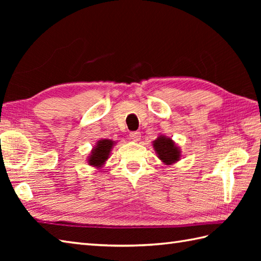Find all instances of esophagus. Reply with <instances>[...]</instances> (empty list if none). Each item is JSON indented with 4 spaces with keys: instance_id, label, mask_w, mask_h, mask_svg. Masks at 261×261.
<instances>
[{
    "instance_id": "1",
    "label": "esophagus",
    "mask_w": 261,
    "mask_h": 261,
    "mask_svg": "<svg viewBox=\"0 0 261 261\" xmlns=\"http://www.w3.org/2000/svg\"><path fill=\"white\" fill-rule=\"evenodd\" d=\"M130 137L134 141H139L141 138V134L139 131H132V132H130Z\"/></svg>"
}]
</instances>
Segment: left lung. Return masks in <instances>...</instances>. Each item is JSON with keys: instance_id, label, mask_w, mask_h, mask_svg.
<instances>
[{"instance_id": "left-lung-1", "label": "left lung", "mask_w": 261, "mask_h": 261, "mask_svg": "<svg viewBox=\"0 0 261 261\" xmlns=\"http://www.w3.org/2000/svg\"><path fill=\"white\" fill-rule=\"evenodd\" d=\"M152 146L157 153V157L165 165H174L181 157L179 147L176 145L171 138L164 135L159 136L156 140L152 141Z\"/></svg>"}]
</instances>
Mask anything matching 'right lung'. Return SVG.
<instances>
[{"label":"right lung","instance_id":"right-lung-1","mask_svg":"<svg viewBox=\"0 0 261 261\" xmlns=\"http://www.w3.org/2000/svg\"><path fill=\"white\" fill-rule=\"evenodd\" d=\"M115 145V141L110 139H99L95 147L92 149L91 154L87 158V163L92 167L101 169L105 162L109 159L112 148Z\"/></svg>","mask_w":261,"mask_h":261}]
</instances>
